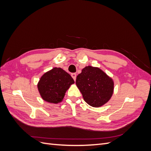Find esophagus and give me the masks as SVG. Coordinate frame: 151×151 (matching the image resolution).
Wrapping results in <instances>:
<instances>
[{
  "instance_id": "1",
  "label": "esophagus",
  "mask_w": 151,
  "mask_h": 151,
  "mask_svg": "<svg viewBox=\"0 0 151 151\" xmlns=\"http://www.w3.org/2000/svg\"><path fill=\"white\" fill-rule=\"evenodd\" d=\"M71 76L72 77V78L74 79V80L76 81V76H77L76 73H72V74H71Z\"/></svg>"
}]
</instances>
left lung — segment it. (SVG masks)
<instances>
[{
    "instance_id": "1",
    "label": "left lung",
    "mask_w": 151,
    "mask_h": 151,
    "mask_svg": "<svg viewBox=\"0 0 151 151\" xmlns=\"http://www.w3.org/2000/svg\"><path fill=\"white\" fill-rule=\"evenodd\" d=\"M76 84L84 101L93 107L102 106L113 93V79L98 67H85L77 76Z\"/></svg>"
}]
</instances>
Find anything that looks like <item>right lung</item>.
Here are the masks:
<instances>
[{
    "label": "right lung",
    "mask_w": 151,
    "mask_h": 151,
    "mask_svg": "<svg viewBox=\"0 0 151 151\" xmlns=\"http://www.w3.org/2000/svg\"><path fill=\"white\" fill-rule=\"evenodd\" d=\"M74 83L70 74L61 68L54 67L41 77L38 89L45 101L57 104L62 101L66 91Z\"/></svg>",
    "instance_id": "obj_1"
}]
</instances>
